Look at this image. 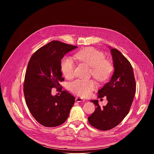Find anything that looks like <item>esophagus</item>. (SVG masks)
I'll use <instances>...</instances> for the list:
<instances>
[{"instance_id": "1", "label": "esophagus", "mask_w": 154, "mask_h": 154, "mask_svg": "<svg viewBox=\"0 0 154 154\" xmlns=\"http://www.w3.org/2000/svg\"><path fill=\"white\" fill-rule=\"evenodd\" d=\"M75 101L78 102H85V100L82 99V98H81V97H77L75 98Z\"/></svg>"}]
</instances>
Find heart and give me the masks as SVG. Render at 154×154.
Masks as SVG:
<instances>
[{
	"label": "heart",
	"instance_id": "1",
	"mask_svg": "<svg viewBox=\"0 0 154 154\" xmlns=\"http://www.w3.org/2000/svg\"><path fill=\"white\" fill-rule=\"evenodd\" d=\"M78 61L91 67V75L97 80L103 82L112 74L114 67L112 61L105 59V55L93 48L81 50L74 55ZM61 69L64 76L67 79L73 77L75 63L72 58L64 57L61 62ZM96 88L93 80L77 79L69 84V90L74 93L82 97L88 96Z\"/></svg>",
	"mask_w": 154,
	"mask_h": 154
}]
</instances>
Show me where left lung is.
<instances>
[{"mask_svg": "<svg viewBox=\"0 0 154 154\" xmlns=\"http://www.w3.org/2000/svg\"><path fill=\"white\" fill-rule=\"evenodd\" d=\"M115 71L111 80L98 91V97H106L108 103L101 107L98 100L94 112L88 118L89 123L100 130L117 126L128 113L136 93L134 69L129 61L116 49H111Z\"/></svg>", "mask_w": 154, "mask_h": 154, "instance_id": "left-lung-1", "label": "left lung"}]
</instances>
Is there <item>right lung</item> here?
<instances>
[{"mask_svg":"<svg viewBox=\"0 0 154 154\" xmlns=\"http://www.w3.org/2000/svg\"><path fill=\"white\" fill-rule=\"evenodd\" d=\"M77 48L52 41L38 49L29 60L24 83V97L32 115L44 126L53 127L63 124L75 102L74 96L62 91L60 82L64 80L61 60L64 54ZM53 87L60 91V96L51 94Z\"/></svg>","mask_w":154,"mask_h":154,"instance_id":"right-lung-1","label":"right lung"}]
</instances>
